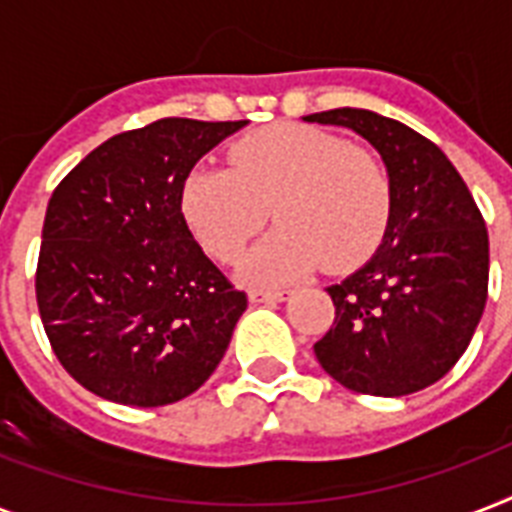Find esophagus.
Here are the masks:
<instances>
[{"mask_svg":"<svg viewBox=\"0 0 512 512\" xmlns=\"http://www.w3.org/2000/svg\"><path fill=\"white\" fill-rule=\"evenodd\" d=\"M292 297V289H249V303H284Z\"/></svg>","mask_w":512,"mask_h":512,"instance_id":"esophagus-1","label":"esophagus"}]
</instances>
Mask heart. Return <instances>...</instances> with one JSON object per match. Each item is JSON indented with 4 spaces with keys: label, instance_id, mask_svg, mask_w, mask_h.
<instances>
[{
    "label": "heart",
    "instance_id": "heart-1",
    "mask_svg": "<svg viewBox=\"0 0 512 512\" xmlns=\"http://www.w3.org/2000/svg\"><path fill=\"white\" fill-rule=\"evenodd\" d=\"M233 170L196 167L185 177L180 209L209 255L231 263L268 220L281 228L249 249L239 279L279 287L324 265L353 271L385 239L393 180L366 148L303 124H273L231 148Z\"/></svg>",
    "mask_w": 512,
    "mask_h": 512
}]
</instances>
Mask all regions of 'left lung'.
Wrapping results in <instances>:
<instances>
[{
	"mask_svg": "<svg viewBox=\"0 0 512 512\" xmlns=\"http://www.w3.org/2000/svg\"><path fill=\"white\" fill-rule=\"evenodd\" d=\"M305 122L348 127L393 180L385 239L356 273L327 287L335 324L313 350L329 377L369 396L438 382L468 348L489 289V233L468 185L436 143L366 108Z\"/></svg>",
	"mask_w": 512,
	"mask_h": 512,
	"instance_id": "obj_1",
	"label": "left lung"
}]
</instances>
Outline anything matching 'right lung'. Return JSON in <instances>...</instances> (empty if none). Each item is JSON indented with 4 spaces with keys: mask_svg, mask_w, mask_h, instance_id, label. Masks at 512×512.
Returning <instances> with one entry per match:
<instances>
[{
    "mask_svg": "<svg viewBox=\"0 0 512 512\" xmlns=\"http://www.w3.org/2000/svg\"><path fill=\"white\" fill-rule=\"evenodd\" d=\"M241 122H159L108 138L52 191L36 303L55 356L95 396L167 406L209 380L247 295L188 231L193 164Z\"/></svg>",
    "mask_w": 512,
    "mask_h": 512,
    "instance_id": "right-lung-1",
    "label": "right lung"
}]
</instances>
